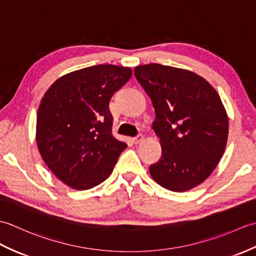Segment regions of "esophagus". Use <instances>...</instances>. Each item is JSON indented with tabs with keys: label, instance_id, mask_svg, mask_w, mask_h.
Masks as SVG:
<instances>
[{
	"label": "esophagus",
	"instance_id": "obj_1",
	"mask_svg": "<svg viewBox=\"0 0 256 256\" xmlns=\"http://www.w3.org/2000/svg\"><path fill=\"white\" fill-rule=\"evenodd\" d=\"M143 140H144V136H143L142 134H138L136 138H133V142H134L135 144H140V143H142Z\"/></svg>",
	"mask_w": 256,
	"mask_h": 256
}]
</instances>
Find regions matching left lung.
Instances as JSON below:
<instances>
[{"mask_svg": "<svg viewBox=\"0 0 256 256\" xmlns=\"http://www.w3.org/2000/svg\"><path fill=\"white\" fill-rule=\"evenodd\" d=\"M134 74L156 112L153 130L162 155L150 167L152 178L182 192L204 182L224 156L229 118L218 92L190 70L148 64Z\"/></svg>", "mask_w": 256, "mask_h": 256, "instance_id": "left-lung-1", "label": "left lung"}]
</instances>
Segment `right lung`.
Returning <instances> with one entry per match:
<instances>
[{
  "label": "right lung",
  "mask_w": 256,
  "mask_h": 256,
  "mask_svg": "<svg viewBox=\"0 0 256 256\" xmlns=\"http://www.w3.org/2000/svg\"><path fill=\"white\" fill-rule=\"evenodd\" d=\"M131 76L130 67L98 64L62 76L45 92L37 111V148L67 186H98L126 148L112 135L108 102Z\"/></svg>",
  "instance_id": "right-lung-1"
}]
</instances>
